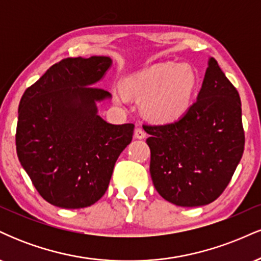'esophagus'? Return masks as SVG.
Wrapping results in <instances>:
<instances>
[{"instance_id":"34e87169","label":"esophagus","mask_w":261,"mask_h":261,"mask_svg":"<svg viewBox=\"0 0 261 261\" xmlns=\"http://www.w3.org/2000/svg\"><path fill=\"white\" fill-rule=\"evenodd\" d=\"M135 139H139V140H142V139H145L146 137V133H145V130H143L142 127H140V126H137L136 128H135Z\"/></svg>"}]
</instances>
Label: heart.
Wrapping results in <instances>:
<instances>
[{
	"label": "heart",
	"instance_id": "heart-1",
	"mask_svg": "<svg viewBox=\"0 0 261 261\" xmlns=\"http://www.w3.org/2000/svg\"><path fill=\"white\" fill-rule=\"evenodd\" d=\"M196 86V76L188 65L158 64L128 76L122 91L113 89L114 99L124 103L126 97L143 99V110L152 120L167 122L187 112Z\"/></svg>",
	"mask_w": 261,
	"mask_h": 261
}]
</instances>
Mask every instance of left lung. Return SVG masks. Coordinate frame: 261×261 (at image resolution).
<instances>
[{
    "mask_svg": "<svg viewBox=\"0 0 261 261\" xmlns=\"http://www.w3.org/2000/svg\"><path fill=\"white\" fill-rule=\"evenodd\" d=\"M196 101L174 122L146 125L149 173L158 194L182 207L217 199L244 151L242 103L214 58Z\"/></svg>",
    "mask_w": 261,
    "mask_h": 261,
    "instance_id": "1",
    "label": "left lung"
}]
</instances>
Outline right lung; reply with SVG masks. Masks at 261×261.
<instances>
[{"label": "right lung", "mask_w": 261, "mask_h": 261, "mask_svg": "<svg viewBox=\"0 0 261 261\" xmlns=\"http://www.w3.org/2000/svg\"><path fill=\"white\" fill-rule=\"evenodd\" d=\"M112 64L108 56L65 59L20 99L18 160L38 193L54 206L82 208L97 202L133 140L134 124H109L98 115L97 104L110 94L95 85Z\"/></svg>", "instance_id": "add662e5"}]
</instances>
